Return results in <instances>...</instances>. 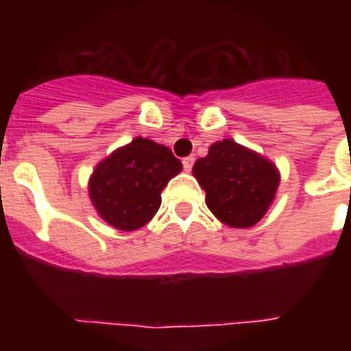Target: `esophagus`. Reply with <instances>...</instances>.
<instances>
[{
  "mask_svg": "<svg viewBox=\"0 0 351 351\" xmlns=\"http://www.w3.org/2000/svg\"><path fill=\"white\" fill-rule=\"evenodd\" d=\"M182 164H184V171H189L193 169V164H195V156H186V158L182 160Z\"/></svg>",
  "mask_w": 351,
  "mask_h": 351,
  "instance_id": "obj_1",
  "label": "esophagus"
}]
</instances>
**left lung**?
Wrapping results in <instances>:
<instances>
[{"instance_id": "8db88e82", "label": "left lung", "mask_w": 351, "mask_h": 351, "mask_svg": "<svg viewBox=\"0 0 351 351\" xmlns=\"http://www.w3.org/2000/svg\"><path fill=\"white\" fill-rule=\"evenodd\" d=\"M193 175L206 191L211 213L231 228L255 226L278 186L275 165L233 140L213 143L208 156L195 162Z\"/></svg>"}]
</instances>
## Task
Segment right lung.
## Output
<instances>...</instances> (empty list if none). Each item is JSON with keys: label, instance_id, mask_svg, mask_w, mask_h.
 <instances>
[{"label": "right lung", "instance_id": "add662e5", "mask_svg": "<svg viewBox=\"0 0 351 351\" xmlns=\"http://www.w3.org/2000/svg\"><path fill=\"white\" fill-rule=\"evenodd\" d=\"M182 171V162L165 145L134 138L98 164L90 178V200L107 224L134 231L153 219L162 189Z\"/></svg>", "mask_w": 351, "mask_h": 351}]
</instances>
